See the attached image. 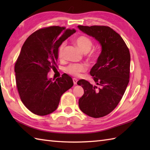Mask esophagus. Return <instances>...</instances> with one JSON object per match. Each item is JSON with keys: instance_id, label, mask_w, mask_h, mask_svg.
Wrapping results in <instances>:
<instances>
[{"instance_id": "34e87169", "label": "esophagus", "mask_w": 150, "mask_h": 150, "mask_svg": "<svg viewBox=\"0 0 150 150\" xmlns=\"http://www.w3.org/2000/svg\"><path fill=\"white\" fill-rule=\"evenodd\" d=\"M77 79H75V78H73V84H74L75 85H76L77 84Z\"/></svg>"}]
</instances>
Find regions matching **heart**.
<instances>
[{
  "label": "heart",
  "instance_id": "heart-1",
  "mask_svg": "<svg viewBox=\"0 0 150 150\" xmlns=\"http://www.w3.org/2000/svg\"><path fill=\"white\" fill-rule=\"evenodd\" d=\"M75 44H76L79 49H80L82 52L86 53L93 46V42L92 40L86 36H80L77 37L74 41ZM65 43H62L60 44L58 48V57L59 58L61 59L63 57L64 51L65 48ZM89 57L91 59H95L97 57V55L94 53H91L90 54ZM87 66L84 64H73L69 65L66 68V71L69 73V75H71L74 77H79L81 73L84 72L86 71Z\"/></svg>",
  "mask_w": 150,
  "mask_h": 150
}]
</instances>
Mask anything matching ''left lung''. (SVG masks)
Wrapping results in <instances>:
<instances>
[{
  "label": "left lung",
  "instance_id": "8db88e82",
  "mask_svg": "<svg viewBox=\"0 0 150 150\" xmlns=\"http://www.w3.org/2000/svg\"><path fill=\"white\" fill-rule=\"evenodd\" d=\"M88 35L95 38L101 46V53L90 75L97 85L81 79L84 93L79 106L87 115L99 118L111 113L119 103L129 83L130 53L122 38L108 26H78Z\"/></svg>",
  "mask_w": 150,
  "mask_h": 150
}]
</instances>
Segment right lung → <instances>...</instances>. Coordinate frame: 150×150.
Listing matches in <instances>:
<instances>
[{"label":"right lung","mask_w":150,"mask_h":150,"mask_svg":"<svg viewBox=\"0 0 150 150\" xmlns=\"http://www.w3.org/2000/svg\"><path fill=\"white\" fill-rule=\"evenodd\" d=\"M75 32L60 26L42 28L22 46L15 65L16 83L22 103L34 114L53 112L62 95L73 86L71 77L66 73L55 81L47 78V73L55 69L59 46Z\"/></svg>","instance_id":"right-lung-1"}]
</instances>
